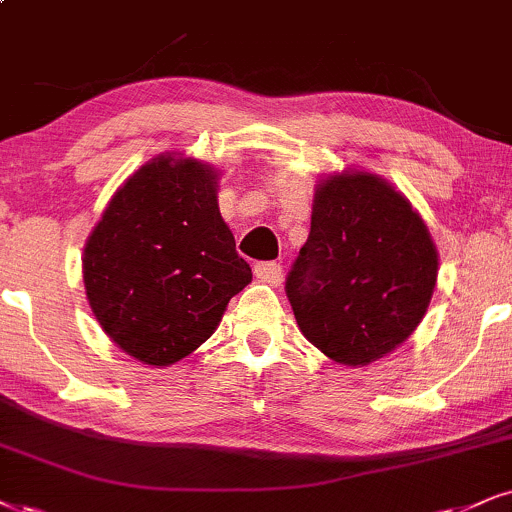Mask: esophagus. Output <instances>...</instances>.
Here are the masks:
<instances>
[{"instance_id":"esophagus-1","label":"esophagus","mask_w":512,"mask_h":512,"mask_svg":"<svg viewBox=\"0 0 512 512\" xmlns=\"http://www.w3.org/2000/svg\"><path fill=\"white\" fill-rule=\"evenodd\" d=\"M256 277L261 282H266L270 287H280L282 280H285V273H282L280 263H258L254 268Z\"/></svg>"}]
</instances>
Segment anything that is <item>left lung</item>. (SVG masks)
Listing matches in <instances>:
<instances>
[{"label":"left lung","instance_id":"left-lung-1","mask_svg":"<svg viewBox=\"0 0 512 512\" xmlns=\"http://www.w3.org/2000/svg\"><path fill=\"white\" fill-rule=\"evenodd\" d=\"M437 275V244L391 182L349 168L315 185L287 296L301 334L327 358L363 368L399 349L425 318Z\"/></svg>","mask_w":512,"mask_h":512}]
</instances>
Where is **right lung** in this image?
I'll use <instances>...</instances> for the list:
<instances>
[{
	"instance_id": "1",
	"label": "right lung",
	"mask_w": 512,
	"mask_h": 512,
	"mask_svg": "<svg viewBox=\"0 0 512 512\" xmlns=\"http://www.w3.org/2000/svg\"><path fill=\"white\" fill-rule=\"evenodd\" d=\"M218 170L161 154L116 189L87 237L82 282L118 349L144 365H173L216 332L251 282L218 208Z\"/></svg>"
}]
</instances>
